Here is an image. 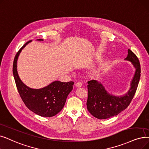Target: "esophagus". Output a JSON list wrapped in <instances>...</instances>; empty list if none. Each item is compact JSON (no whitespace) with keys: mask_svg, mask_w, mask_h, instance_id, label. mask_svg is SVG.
I'll return each mask as SVG.
<instances>
[{"mask_svg":"<svg viewBox=\"0 0 149 149\" xmlns=\"http://www.w3.org/2000/svg\"><path fill=\"white\" fill-rule=\"evenodd\" d=\"M75 86H76L77 88H80V87H81V86H82V83H81V82L79 81V82H77V83L75 84Z\"/></svg>","mask_w":149,"mask_h":149,"instance_id":"34e87169","label":"esophagus"}]
</instances>
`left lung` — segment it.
I'll use <instances>...</instances> for the list:
<instances>
[{"instance_id": "1", "label": "left lung", "mask_w": 149, "mask_h": 149, "mask_svg": "<svg viewBox=\"0 0 149 149\" xmlns=\"http://www.w3.org/2000/svg\"><path fill=\"white\" fill-rule=\"evenodd\" d=\"M126 60L132 63L136 72L132 81L131 88L122 96H114L107 93L100 83L96 80L88 81L87 108L94 117L105 119L118 115L130 105L138 86L141 76V66L138 58L130 50H128Z\"/></svg>"}]
</instances>
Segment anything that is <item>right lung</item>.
<instances>
[{"label":"right lung","mask_w":149,"mask_h":149,"mask_svg":"<svg viewBox=\"0 0 149 149\" xmlns=\"http://www.w3.org/2000/svg\"><path fill=\"white\" fill-rule=\"evenodd\" d=\"M39 41H42L39 39ZM29 41L19 50L13 65V73L16 85L21 97L30 110L42 117H52L63 109L68 94L73 89V81H55L41 89H31L21 81L17 72V60L22 49Z\"/></svg>","instance_id":"add662e5"}]
</instances>
